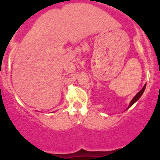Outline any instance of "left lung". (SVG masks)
<instances>
[{"label": "left lung", "mask_w": 160, "mask_h": 160, "mask_svg": "<svg viewBox=\"0 0 160 160\" xmlns=\"http://www.w3.org/2000/svg\"><path fill=\"white\" fill-rule=\"evenodd\" d=\"M145 88H146V84H145L144 86H143V87L142 88V90H141V91H139V92H138V93L136 94V96H135V97H134L133 99H132V100L131 101V102H130V104H129L128 107V108H127V109H128L129 108H131V106H132V105H133V104H134V103H135V102H136V101H137V100H138V99L140 98V97H142V94H143V92H144V90H145ZM127 109H126V110H127Z\"/></svg>", "instance_id": "8db88e82"}]
</instances>
